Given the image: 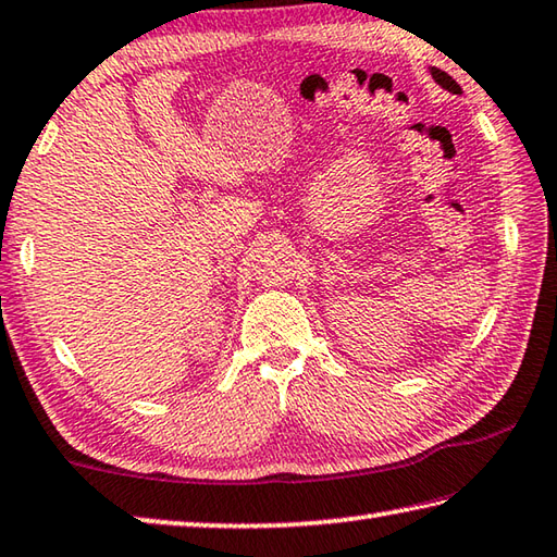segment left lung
I'll list each match as a JSON object with an SVG mask.
<instances>
[{
  "label": "left lung",
  "instance_id": "obj_1",
  "mask_svg": "<svg viewBox=\"0 0 557 557\" xmlns=\"http://www.w3.org/2000/svg\"><path fill=\"white\" fill-rule=\"evenodd\" d=\"M431 75H433V79H436V83H438L441 87H446L448 92H453V95H460V92H462L460 85L455 83V79H453L448 73H443V70H438V67H431Z\"/></svg>",
  "mask_w": 557,
  "mask_h": 557
}]
</instances>
